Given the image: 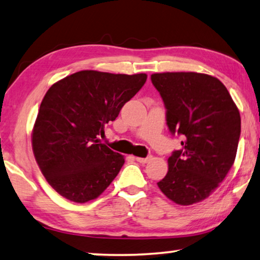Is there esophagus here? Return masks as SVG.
<instances>
[{
    "label": "esophagus",
    "mask_w": 260,
    "mask_h": 260,
    "mask_svg": "<svg viewBox=\"0 0 260 260\" xmlns=\"http://www.w3.org/2000/svg\"><path fill=\"white\" fill-rule=\"evenodd\" d=\"M150 158H152V156H147V157H135V160H137L138 162H140V164H147Z\"/></svg>",
    "instance_id": "obj_1"
}]
</instances>
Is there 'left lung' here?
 Returning a JSON list of instances; mask_svg holds the SVG:
<instances>
[{
	"mask_svg": "<svg viewBox=\"0 0 260 260\" xmlns=\"http://www.w3.org/2000/svg\"><path fill=\"white\" fill-rule=\"evenodd\" d=\"M150 79L164 100L169 132L183 139L158 188L180 205L201 202L234 165L241 137L238 108L226 87L204 73H154Z\"/></svg>",
	"mask_w": 260,
	"mask_h": 260,
	"instance_id": "8db88e82",
	"label": "left lung"
}]
</instances>
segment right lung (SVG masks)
I'll return each mask as SVG.
<instances>
[{"label": "right lung", "mask_w": 260, "mask_h": 260, "mask_svg": "<svg viewBox=\"0 0 260 260\" xmlns=\"http://www.w3.org/2000/svg\"><path fill=\"white\" fill-rule=\"evenodd\" d=\"M147 75H113L85 70L57 81L46 92L32 131V149L41 172L69 201L94 200L125 164L122 155L99 141Z\"/></svg>", "instance_id": "obj_1"}]
</instances>
